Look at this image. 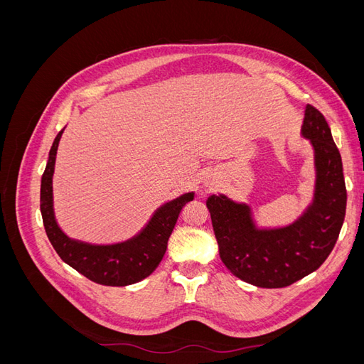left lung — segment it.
<instances>
[{"label": "left lung", "instance_id": "left-lung-1", "mask_svg": "<svg viewBox=\"0 0 364 364\" xmlns=\"http://www.w3.org/2000/svg\"><path fill=\"white\" fill-rule=\"evenodd\" d=\"M316 151V199L291 226L253 228L250 209L225 196H211V213L220 258L241 281L262 289L289 287L322 266L333 252L346 214V185L341 156L323 114L306 105L302 126Z\"/></svg>", "mask_w": 364, "mask_h": 364}]
</instances>
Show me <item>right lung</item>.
Returning a JSON list of instances; mask_svg holds the SVG:
<instances>
[{"mask_svg":"<svg viewBox=\"0 0 364 364\" xmlns=\"http://www.w3.org/2000/svg\"><path fill=\"white\" fill-rule=\"evenodd\" d=\"M62 132L63 129L53 142L41 182V214L50 243L62 261L92 282L111 285V287H124L142 281L159 266L182 208L193 200L194 194H185L159 208L147 228L127 243L91 246L73 241L59 229L53 214L51 181Z\"/></svg>","mask_w":364,"mask_h":364,"instance_id":"add662e5","label":"right lung"}]
</instances>
